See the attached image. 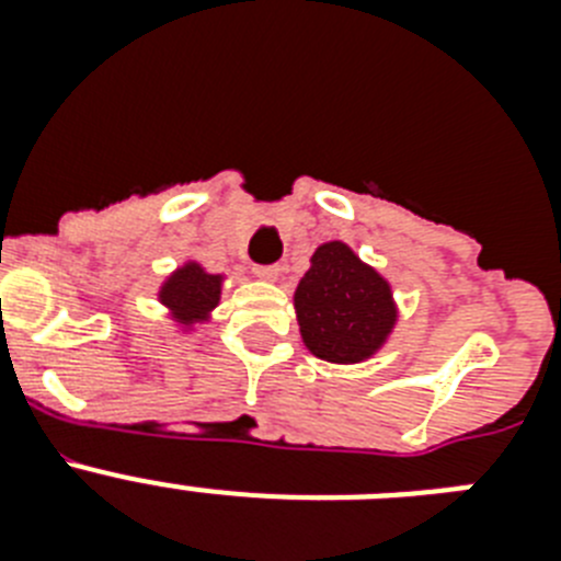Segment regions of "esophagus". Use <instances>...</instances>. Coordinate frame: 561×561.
I'll return each instance as SVG.
<instances>
[{
	"label": "esophagus",
	"mask_w": 561,
	"mask_h": 561,
	"mask_svg": "<svg viewBox=\"0 0 561 561\" xmlns=\"http://www.w3.org/2000/svg\"><path fill=\"white\" fill-rule=\"evenodd\" d=\"M280 272H284V266H277V264L255 266V275L261 277V280H270V284H275L277 277H280Z\"/></svg>",
	"instance_id": "1"
}]
</instances>
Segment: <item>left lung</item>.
I'll return each instance as SVG.
<instances>
[{
    "label": "left lung",
    "mask_w": 561,
    "mask_h": 561,
    "mask_svg": "<svg viewBox=\"0 0 561 561\" xmlns=\"http://www.w3.org/2000/svg\"><path fill=\"white\" fill-rule=\"evenodd\" d=\"M306 348L331 365H359L379 354L399 325L393 286L345 241H323L295 289Z\"/></svg>",
    "instance_id": "obj_1"
}]
</instances>
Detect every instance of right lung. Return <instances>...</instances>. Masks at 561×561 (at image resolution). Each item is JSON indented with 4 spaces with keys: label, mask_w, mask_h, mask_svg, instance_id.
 I'll return each instance as SVG.
<instances>
[{
    "label": "right lung",
    "mask_w": 561,
    "mask_h": 561,
    "mask_svg": "<svg viewBox=\"0 0 561 561\" xmlns=\"http://www.w3.org/2000/svg\"><path fill=\"white\" fill-rule=\"evenodd\" d=\"M225 284V272H210L196 257H185L162 277L157 300L176 334H199L202 325L213 320V311L219 309Z\"/></svg>",
    "instance_id": "add662e5"
}]
</instances>
